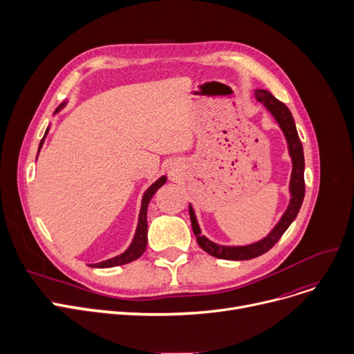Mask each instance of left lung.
<instances>
[{
	"instance_id": "1",
	"label": "left lung",
	"mask_w": 354,
	"mask_h": 354,
	"mask_svg": "<svg viewBox=\"0 0 354 354\" xmlns=\"http://www.w3.org/2000/svg\"><path fill=\"white\" fill-rule=\"evenodd\" d=\"M255 97L259 103H263L266 109L272 115V118L277 120L278 126L281 127L283 133L286 136L287 145H288V153L291 156L292 162V171H291V179H290V203L283 214L281 219L277 222V225L272 228V231L263 239L257 241L254 244L243 245V247H227L219 245L209 241L205 235L201 234V228L198 225V221L194 212V208L189 205V216L194 234L196 236L198 245L208 252L209 255L221 259H232V261H244V259H251L255 257H259L266 254L268 250H271L277 241L283 236V234L287 231V228L291 225V222L295 219L297 214H299L303 199L306 194V183H304V153H303V145L297 133V127L292 119L291 111L288 107L277 100L270 91L257 88Z\"/></svg>"
}]
</instances>
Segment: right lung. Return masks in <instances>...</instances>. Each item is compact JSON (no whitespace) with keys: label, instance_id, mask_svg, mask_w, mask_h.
<instances>
[{"label":"right lung","instance_id":"obj_1","mask_svg":"<svg viewBox=\"0 0 354 354\" xmlns=\"http://www.w3.org/2000/svg\"><path fill=\"white\" fill-rule=\"evenodd\" d=\"M67 102H63L57 109H55L54 113H57V111H60L64 106H66ZM48 133V127L44 133V138L41 139L40 142V146H39V152L40 149L44 143V139ZM37 156H39V153H37ZM166 182V176H160L155 183H152L151 187H149L146 189V192L143 194L142 196V207H140V212H139V221H138V227H136V232H135V236L132 239V243H130L129 248L122 252L120 255L118 257H113L110 259H106V261H102V263H97V264H91L90 267H96V268H110V267H118V266H124V264H129L135 261V259H138L146 250V244H147V205L149 202H151L152 196L155 195V192L162 187V185H165Z\"/></svg>","mask_w":354,"mask_h":354}]
</instances>
